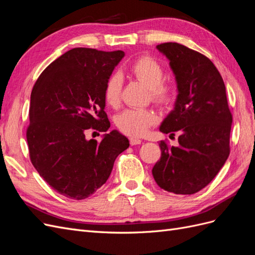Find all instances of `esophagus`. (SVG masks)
<instances>
[{
  "label": "esophagus",
  "instance_id": "34e87169",
  "mask_svg": "<svg viewBox=\"0 0 255 255\" xmlns=\"http://www.w3.org/2000/svg\"><path fill=\"white\" fill-rule=\"evenodd\" d=\"M129 143L130 145H135V144H140L141 140L138 139V138H134V137H130L129 138Z\"/></svg>",
  "mask_w": 255,
  "mask_h": 255
}]
</instances>
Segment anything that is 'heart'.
<instances>
[{"label":"heart","mask_w":255,"mask_h":255,"mask_svg":"<svg viewBox=\"0 0 255 255\" xmlns=\"http://www.w3.org/2000/svg\"><path fill=\"white\" fill-rule=\"evenodd\" d=\"M130 73L150 90L151 100L158 105L170 104L175 97L174 87L161 83L164 78V69L158 61L150 57L137 59L130 67ZM122 81L119 74H113L106 83L104 98L111 106L118 105L120 101ZM156 117L151 111L126 110L116 118V125L122 133L128 136H142L148 128L154 125Z\"/></svg>","instance_id":"b5f03b06"}]
</instances>
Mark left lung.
I'll use <instances>...</instances> for the list:
<instances>
[{"mask_svg":"<svg viewBox=\"0 0 255 255\" xmlns=\"http://www.w3.org/2000/svg\"><path fill=\"white\" fill-rule=\"evenodd\" d=\"M156 49L169 60L177 91L173 110L159 130L180 136L177 146L159 142L161 156L152 174L160 188L192 195L211 183L229 157L232 115L226 86L217 68L201 53L176 42Z\"/></svg>","mask_w":255,"mask_h":255,"instance_id":"1","label":"left lung"}]
</instances>
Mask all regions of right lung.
<instances>
[{
	"label": "right lung",
	"instance_id": "right-lung-1",
	"mask_svg": "<svg viewBox=\"0 0 255 255\" xmlns=\"http://www.w3.org/2000/svg\"><path fill=\"white\" fill-rule=\"evenodd\" d=\"M123 51L75 48L50 64L30 95L26 139L32 164L50 186L67 198L83 200L109 179L115 159L129 145L119 130L88 140L92 128L111 123L104 90Z\"/></svg>",
	"mask_w": 255,
	"mask_h": 255
}]
</instances>
